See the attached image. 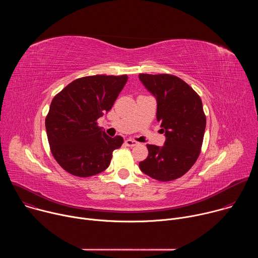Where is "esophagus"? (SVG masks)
Returning <instances> with one entry per match:
<instances>
[{"label": "esophagus", "instance_id": "34e87169", "mask_svg": "<svg viewBox=\"0 0 258 258\" xmlns=\"http://www.w3.org/2000/svg\"><path fill=\"white\" fill-rule=\"evenodd\" d=\"M124 144H125L127 147H134V146H136V145L138 144V142H136V141H134V140H132V139H127V140H125Z\"/></svg>", "mask_w": 258, "mask_h": 258}]
</instances>
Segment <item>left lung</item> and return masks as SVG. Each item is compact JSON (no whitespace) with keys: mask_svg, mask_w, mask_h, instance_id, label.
I'll list each match as a JSON object with an SVG mask.
<instances>
[{"mask_svg":"<svg viewBox=\"0 0 258 258\" xmlns=\"http://www.w3.org/2000/svg\"><path fill=\"white\" fill-rule=\"evenodd\" d=\"M139 79L157 102V120L164 133V145H147L149 154L139 163L147 175L168 181L185 174L196 162L203 142L206 117L198 94L170 75H146Z\"/></svg>","mask_w":258,"mask_h":258,"instance_id":"obj_1","label":"left lung"}]
</instances>
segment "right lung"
<instances>
[{"instance_id": "right-lung-1", "label": "right lung", "mask_w": 258, "mask_h": 258, "mask_svg": "<svg viewBox=\"0 0 258 258\" xmlns=\"http://www.w3.org/2000/svg\"><path fill=\"white\" fill-rule=\"evenodd\" d=\"M127 82V76H93L73 81L51 103L46 131L51 151L67 172L88 177L104 171L123 143L97 125Z\"/></svg>"}]
</instances>
